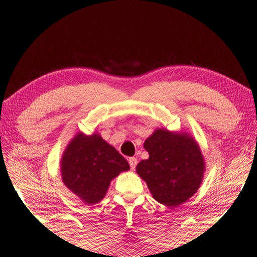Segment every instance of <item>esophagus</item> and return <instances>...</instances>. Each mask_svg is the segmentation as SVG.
<instances>
[{
  "mask_svg": "<svg viewBox=\"0 0 257 257\" xmlns=\"http://www.w3.org/2000/svg\"><path fill=\"white\" fill-rule=\"evenodd\" d=\"M128 162H129V166H130V168L132 169H135L136 168V166H137V159L136 158H129L128 159Z\"/></svg>",
  "mask_w": 257,
  "mask_h": 257,
  "instance_id": "obj_1",
  "label": "esophagus"
}]
</instances>
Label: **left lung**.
I'll use <instances>...</instances> for the list:
<instances>
[{
  "mask_svg": "<svg viewBox=\"0 0 257 257\" xmlns=\"http://www.w3.org/2000/svg\"><path fill=\"white\" fill-rule=\"evenodd\" d=\"M150 157L136 172L158 202L178 207L197 192L205 170L198 144L186 134L158 129L144 143Z\"/></svg>",
  "mask_w": 257,
  "mask_h": 257,
  "instance_id": "obj_1",
  "label": "left lung"
}]
</instances>
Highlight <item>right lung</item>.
Returning a JSON list of instances; mask_svg holds the SVG:
<instances>
[{
	"label": "right lung",
	"mask_w": 257,
	"mask_h": 257,
	"mask_svg": "<svg viewBox=\"0 0 257 257\" xmlns=\"http://www.w3.org/2000/svg\"><path fill=\"white\" fill-rule=\"evenodd\" d=\"M128 169L127 160L96 134H77L62 158L64 184L89 205L99 202L113 178Z\"/></svg>",
	"instance_id": "1"
}]
</instances>
